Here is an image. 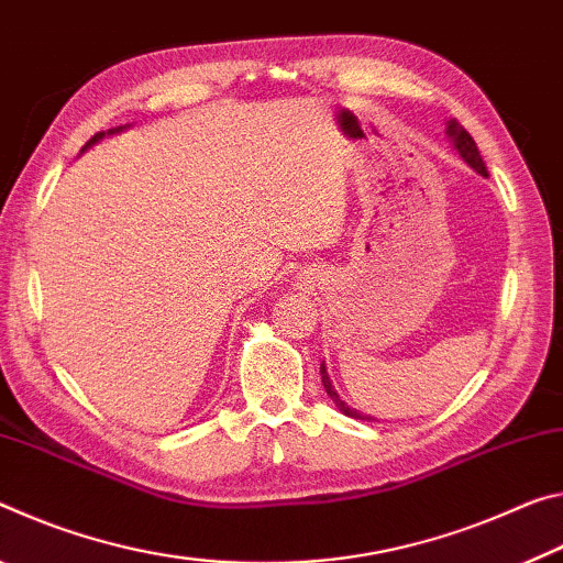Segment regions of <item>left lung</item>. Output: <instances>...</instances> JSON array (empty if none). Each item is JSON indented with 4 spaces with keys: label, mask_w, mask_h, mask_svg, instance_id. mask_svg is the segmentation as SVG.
<instances>
[{
    "label": "left lung",
    "mask_w": 563,
    "mask_h": 563,
    "mask_svg": "<svg viewBox=\"0 0 563 563\" xmlns=\"http://www.w3.org/2000/svg\"><path fill=\"white\" fill-rule=\"evenodd\" d=\"M446 134H449V140L454 142V150L468 164V167H472L476 174H482V177H489V172H486V164L482 159V154H478V150H476V142L472 140V134H468L466 129L456 122V119H451V122H449ZM321 384H324V389L331 396V401H334L336 407H339V411L346 413V417H352V419H372V417H366V413L349 407V404L342 399V396L336 394L334 386H331V379H329L324 364H321Z\"/></svg>",
    "instance_id": "8db88e82"
}]
</instances>
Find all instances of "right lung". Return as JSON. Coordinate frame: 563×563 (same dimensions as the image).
I'll return each instance as SVG.
<instances>
[{
	"instance_id": "1",
	"label": "right lung",
	"mask_w": 563,
	"mask_h": 563,
	"mask_svg": "<svg viewBox=\"0 0 563 563\" xmlns=\"http://www.w3.org/2000/svg\"><path fill=\"white\" fill-rule=\"evenodd\" d=\"M124 129L126 126H117V129H109V132H99V134H95V136H91V140L85 144V146H81V152H85V150H89V146L91 144H97L99 140H101V136H109V134H119V132H124Z\"/></svg>"
}]
</instances>
